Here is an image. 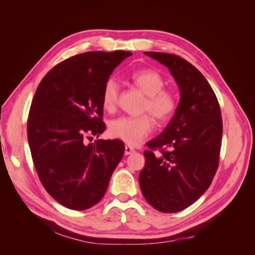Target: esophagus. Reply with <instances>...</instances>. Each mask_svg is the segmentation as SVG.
Returning <instances> with one entry per match:
<instances>
[{"label": "esophagus", "mask_w": 255, "mask_h": 255, "mask_svg": "<svg viewBox=\"0 0 255 255\" xmlns=\"http://www.w3.org/2000/svg\"><path fill=\"white\" fill-rule=\"evenodd\" d=\"M134 152H135L134 148H132V146H130V145H126V148H125V154H126V155H129V154H132Z\"/></svg>", "instance_id": "obj_1"}]
</instances>
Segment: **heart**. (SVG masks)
<instances>
[{
  "mask_svg": "<svg viewBox=\"0 0 255 255\" xmlns=\"http://www.w3.org/2000/svg\"><path fill=\"white\" fill-rule=\"evenodd\" d=\"M130 81L144 96L143 113H150L158 122L170 120L177 107V99L170 89H164L165 79L152 69H142L132 73ZM120 86L118 81L111 78L106 81L102 91V105L106 111L115 110L118 103ZM151 115L139 117H120L110 123V134L128 144L136 145L148 136L154 127Z\"/></svg>",
  "mask_w": 255,
  "mask_h": 255,
  "instance_id": "b5f03b06",
  "label": "heart"
}]
</instances>
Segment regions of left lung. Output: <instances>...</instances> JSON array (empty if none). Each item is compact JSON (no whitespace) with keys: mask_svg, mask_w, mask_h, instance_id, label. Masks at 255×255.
Returning <instances> with one entry per match:
<instances>
[{"mask_svg":"<svg viewBox=\"0 0 255 255\" xmlns=\"http://www.w3.org/2000/svg\"><path fill=\"white\" fill-rule=\"evenodd\" d=\"M168 68L180 90L171 120L146 145L139 173L144 199L155 210H185L210 187L218 168L222 119L218 100L203 74L174 54L144 52ZM161 148L160 156L152 151Z\"/></svg>","mask_w":255,"mask_h":255,"instance_id":"obj_1","label":"left lung"}]
</instances>
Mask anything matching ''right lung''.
<instances>
[{
  "mask_svg": "<svg viewBox=\"0 0 255 255\" xmlns=\"http://www.w3.org/2000/svg\"><path fill=\"white\" fill-rule=\"evenodd\" d=\"M130 52L94 51L50 70L38 86L27 119V140L44 189L58 203L84 211L101 200L125 154L118 139H98L105 129L102 91Z\"/></svg>",
  "mask_w": 255,
  "mask_h": 255,
  "instance_id": "1",
  "label": "right lung"
}]
</instances>
